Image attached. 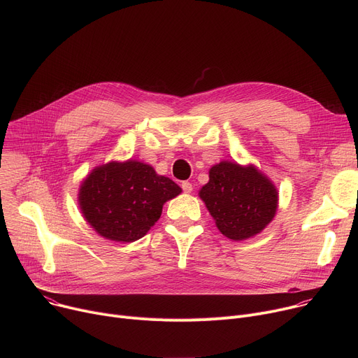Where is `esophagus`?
Returning a JSON list of instances; mask_svg holds the SVG:
<instances>
[{"label":"esophagus","mask_w":358,"mask_h":358,"mask_svg":"<svg viewBox=\"0 0 358 358\" xmlns=\"http://www.w3.org/2000/svg\"><path fill=\"white\" fill-rule=\"evenodd\" d=\"M181 188H182L184 192L189 194V192L192 191V184H191L189 181H182V182H181Z\"/></svg>","instance_id":"obj_1"}]
</instances>
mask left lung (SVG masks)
Masks as SVG:
<instances>
[{
	"label": "left lung",
	"mask_w": 358,
	"mask_h": 358,
	"mask_svg": "<svg viewBox=\"0 0 358 358\" xmlns=\"http://www.w3.org/2000/svg\"><path fill=\"white\" fill-rule=\"evenodd\" d=\"M218 229L234 241L259 234L275 217L278 191L253 166L222 162L199 191Z\"/></svg>",
	"instance_id": "left-lung-1"
}]
</instances>
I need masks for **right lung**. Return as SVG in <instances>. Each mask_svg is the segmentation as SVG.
<instances>
[{
	"label": "right lung",
	"mask_w": 358,
	"mask_h": 358,
	"mask_svg": "<svg viewBox=\"0 0 358 358\" xmlns=\"http://www.w3.org/2000/svg\"><path fill=\"white\" fill-rule=\"evenodd\" d=\"M181 188L140 162L109 163L83 181L79 206L93 229L110 241L133 242L155 225L164 202Z\"/></svg>",
	"instance_id": "obj_1"
}]
</instances>
